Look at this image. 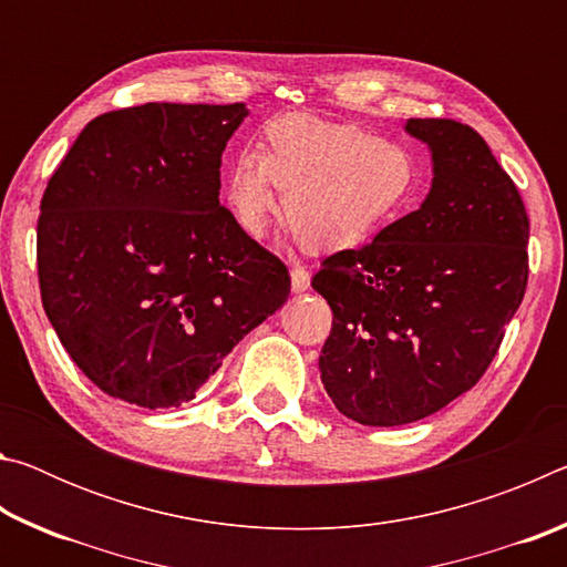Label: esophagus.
I'll return each instance as SVG.
<instances>
[{
	"label": "esophagus",
	"instance_id": "obj_1",
	"mask_svg": "<svg viewBox=\"0 0 567 567\" xmlns=\"http://www.w3.org/2000/svg\"><path fill=\"white\" fill-rule=\"evenodd\" d=\"M290 280H292V292H305V290H310V272H307V267H305V265L297 262V265L292 267Z\"/></svg>",
	"mask_w": 567,
	"mask_h": 567
}]
</instances>
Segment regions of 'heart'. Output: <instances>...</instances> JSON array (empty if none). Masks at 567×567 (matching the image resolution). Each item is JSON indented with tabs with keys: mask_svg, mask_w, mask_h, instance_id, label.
Returning a JSON list of instances; mask_svg holds the SVG:
<instances>
[{
	"mask_svg": "<svg viewBox=\"0 0 567 567\" xmlns=\"http://www.w3.org/2000/svg\"><path fill=\"white\" fill-rule=\"evenodd\" d=\"M415 182L417 162L402 142L292 112L267 122L255 155L245 152L229 165L225 199L245 233L262 235L277 187L292 235L310 249H338L395 217Z\"/></svg>",
	"mask_w": 567,
	"mask_h": 567,
	"instance_id": "1",
	"label": "heart"
}]
</instances>
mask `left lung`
Listing matches in <instances>:
<instances>
[{"label": "left lung", "instance_id": "8db88e82", "mask_svg": "<svg viewBox=\"0 0 567 567\" xmlns=\"http://www.w3.org/2000/svg\"><path fill=\"white\" fill-rule=\"evenodd\" d=\"M405 132L433 155L425 203L312 277L332 307L322 385L372 427L422 420L473 388L527 285L530 223L485 140L455 120H408Z\"/></svg>", "mask_w": 567, "mask_h": 567}]
</instances>
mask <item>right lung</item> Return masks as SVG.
I'll list each match as a JSON object with an SVG mask.
<instances>
[{"label":"right lung","mask_w":567,"mask_h":567,"mask_svg":"<svg viewBox=\"0 0 567 567\" xmlns=\"http://www.w3.org/2000/svg\"><path fill=\"white\" fill-rule=\"evenodd\" d=\"M235 104L147 102L94 117L47 182L37 272L76 368L140 408L195 398L290 295L287 267L219 205Z\"/></svg>","instance_id":"right-lung-1"}]
</instances>
